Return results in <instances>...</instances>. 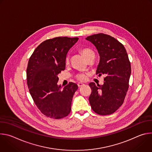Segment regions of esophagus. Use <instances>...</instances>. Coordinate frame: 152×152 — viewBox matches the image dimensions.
I'll return each instance as SVG.
<instances>
[{"instance_id": "esophagus-1", "label": "esophagus", "mask_w": 152, "mask_h": 152, "mask_svg": "<svg viewBox=\"0 0 152 152\" xmlns=\"http://www.w3.org/2000/svg\"><path fill=\"white\" fill-rule=\"evenodd\" d=\"M83 85H84L83 83H80V82H79V83H77V86H78V87H81V86H82Z\"/></svg>"}]
</instances>
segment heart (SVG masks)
Segmentation results:
<instances>
[{
  "label": "heart",
  "instance_id": "1",
  "mask_svg": "<svg viewBox=\"0 0 152 152\" xmlns=\"http://www.w3.org/2000/svg\"><path fill=\"white\" fill-rule=\"evenodd\" d=\"M80 52H81V53L83 55V56L86 59H88L90 58L91 57L94 56V52L91 49H90L89 48H83V49H80ZM66 61L67 63L69 62V58L68 56L66 58ZM76 79L77 80H79L80 81H84L86 79V76L84 73H79V74H77L76 76Z\"/></svg>",
  "mask_w": 152,
  "mask_h": 152
}]
</instances>
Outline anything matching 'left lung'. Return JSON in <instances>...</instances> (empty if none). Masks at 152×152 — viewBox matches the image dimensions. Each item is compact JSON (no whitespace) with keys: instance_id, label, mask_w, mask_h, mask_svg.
Wrapping results in <instances>:
<instances>
[{"instance_id":"left-lung-1","label":"left lung","mask_w":152,"mask_h":152,"mask_svg":"<svg viewBox=\"0 0 152 152\" xmlns=\"http://www.w3.org/2000/svg\"><path fill=\"white\" fill-rule=\"evenodd\" d=\"M86 39L96 46L100 55L96 75H105L103 85L89 84L91 89L89 102L97 114L110 115L124 102L131 73V62L125 48L115 38L100 33Z\"/></svg>"}]
</instances>
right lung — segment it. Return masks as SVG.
Returning <instances> with one entry per match:
<instances>
[{
	"instance_id": "right-lung-1",
	"label": "right lung",
	"mask_w": 152,
	"mask_h": 152,
	"mask_svg": "<svg viewBox=\"0 0 152 152\" xmlns=\"http://www.w3.org/2000/svg\"><path fill=\"white\" fill-rule=\"evenodd\" d=\"M79 38L56 37L42 42L31 56L27 83L32 99L42 114L53 119L67 116L78 86L69 82L61 90L58 77L66 68L67 52Z\"/></svg>"
}]
</instances>
